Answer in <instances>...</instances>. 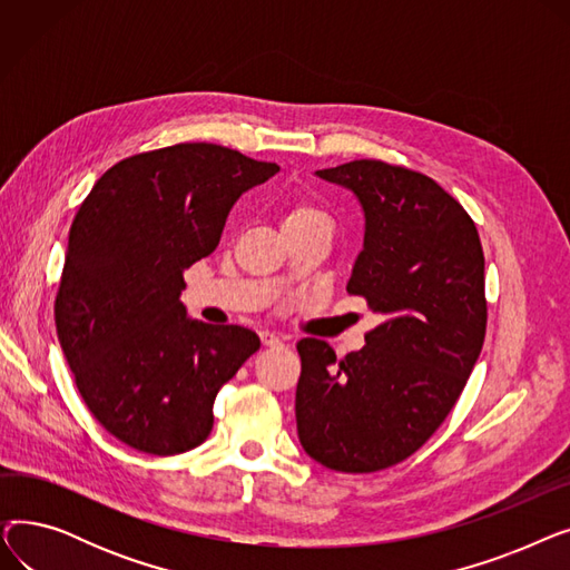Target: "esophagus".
Wrapping results in <instances>:
<instances>
[{
	"mask_svg": "<svg viewBox=\"0 0 570 570\" xmlns=\"http://www.w3.org/2000/svg\"><path fill=\"white\" fill-rule=\"evenodd\" d=\"M261 344H263L265 348H269V346H279V344H282V340H279L275 333H267V331H263V333H261Z\"/></svg>",
	"mask_w": 570,
	"mask_h": 570,
	"instance_id": "obj_1",
	"label": "esophagus"
}]
</instances>
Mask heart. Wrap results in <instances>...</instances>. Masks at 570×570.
<instances>
[{
	"label": "heart",
	"instance_id": "obj_1",
	"mask_svg": "<svg viewBox=\"0 0 570 570\" xmlns=\"http://www.w3.org/2000/svg\"><path fill=\"white\" fill-rule=\"evenodd\" d=\"M307 219H325L321 209H316L312 203L305 200H297L286 209V217L284 224H293V222H307Z\"/></svg>",
	"mask_w": 570,
	"mask_h": 570
}]
</instances>
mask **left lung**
Instances as JSON below:
<instances>
[{
  "label": "left lung",
  "instance_id": "obj_1",
  "mask_svg": "<svg viewBox=\"0 0 570 570\" xmlns=\"http://www.w3.org/2000/svg\"><path fill=\"white\" fill-rule=\"evenodd\" d=\"M316 175L363 205L346 291L381 323L342 361L297 342V436L327 469L372 473L413 455L460 400L485 342V256L466 209L423 173L357 159Z\"/></svg>",
  "mask_w": 570,
  "mask_h": 570
}]
</instances>
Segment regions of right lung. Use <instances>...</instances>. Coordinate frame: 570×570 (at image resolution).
I'll use <instances>...</instances> for the list:
<instances>
[{
  "label": "right lung",
  "instance_id": "obj_1",
  "mask_svg": "<svg viewBox=\"0 0 570 570\" xmlns=\"http://www.w3.org/2000/svg\"><path fill=\"white\" fill-rule=\"evenodd\" d=\"M279 170L215 142L108 168L69 230L57 337L80 397L122 443L177 455L213 432L219 387L258 351L239 325L187 318L185 269L213 254L233 203Z\"/></svg>",
  "mask_w": 570,
  "mask_h": 570
}]
</instances>
